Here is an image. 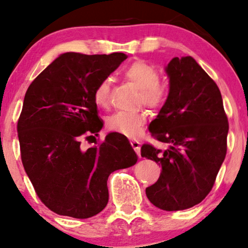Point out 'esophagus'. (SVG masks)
<instances>
[{
    "mask_svg": "<svg viewBox=\"0 0 248 248\" xmlns=\"http://www.w3.org/2000/svg\"><path fill=\"white\" fill-rule=\"evenodd\" d=\"M130 144H131V146H133V149L135 150V152L137 153V155L140 156V143L139 142V140H131Z\"/></svg>",
    "mask_w": 248,
    "mask_h": 248,
    "instance_id": "34e87169",
    "label": "esophagus"
}]
</instances>
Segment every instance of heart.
I'll use <instances>...</instances> for the list:
<instances>
[{"mask_svg":"<svg viewBox=\"0 0 248 248\" xmlns=\"http://www.w3.org/2000/svg\"><path fill=\"white\" fill-rule=\"evenodd\" d=\"M124 77L140 90L144 104L150 108H158L165 102L167 89L159 81L158 70L144 61L130 62L124 68ZM109 83L103 80L93 92V101L98 106H106L108 103ZM146 122L145 112H117L106 120L109 130L117 131L127 137H135Z\"/></svg>","mask_w":248,"mask_h":248,"instance_id":"heart-1","label":"heart"}]
</instances>
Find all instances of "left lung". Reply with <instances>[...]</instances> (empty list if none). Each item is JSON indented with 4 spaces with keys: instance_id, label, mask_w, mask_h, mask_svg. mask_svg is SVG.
<instances>
[{
    "instance_id": "1",
    "label": "left lung",
    "mask_w": 248,
    "mask_h": 248,
    "mask_svg": "<svg viewBox=\"0 0 248 248\" xmlns=\"http://www.w3.org/2000/svg\"><path fill=\"white\" fill-rule=\"evenodd\" d=\"M165 72L169 93L149 130L168 147L140 149L143 158L161 166L145 192L155 207L183 211L211 192L227 155L229 124L220 89L191 56L174 57Z\"/></svg>"
}]
</instances>
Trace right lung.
<instances>
[{"label": "right lung", "instance_id": "add662e5", "mask_svg": "<svg viewBox=\"0 0 248 248\" xmlns=\"http://www.w3.org/2000/svg\"><path fill=\"white\" fill-rule=\"evenodd\" d=\"M127 55L65 52L37 75L25 93L18 120L21 161L39 198L52 212L74 218L98 214L108 202V178L134 166L137 156L124 135L81 149L103 128L93 92Z\"/></svg>", "mask_w": 248, "mask_h": 248}]
</instances>
